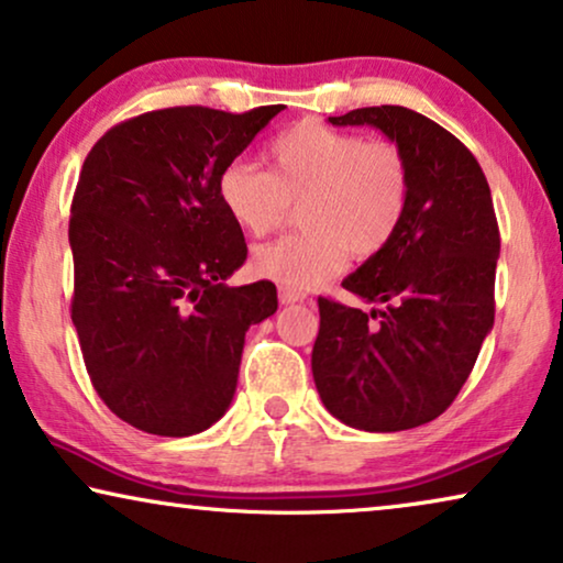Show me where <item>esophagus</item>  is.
Returning <instances> with one entry per match:
<instances>
[{"label": "esophagus", "mask_w": 563, "mask_h": 563, "mask_svg": "<svg viewBox=\"0 0 563 563\" xmlns=\"http://www.w3.org/2000/svg\"><path fill=\"white\" fill-rule=\"evenodd\" d=\"M307 295L299 289H291V287H279V302L282 305H295V302H305Z\"/></svg>", "instance_id": "obj_1"}]
</instances>
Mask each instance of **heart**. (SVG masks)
Returning <instances> with one entry per match:
<instances>
[{
  "label": "heart",
  "mask_w": 563,
  "mask_h": 563,
  "mask_svg": "<svg viewBox=\"0 0 563 563\" xmlns=\"http://www.w3.org/2000/svg\"><path fill=\"white\" fill-rule=\"evenodd\" d=\"M268 172L233 158L218 174V199L243 233L266 235L299 205L307 230L253 251V272L282 287L312 289L349 264L351 249H387L410 205V166L391 141L297 122L266 148Z\"/></svg>",
  "instance_id": "obj_1"
}]
</instances>
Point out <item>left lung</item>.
Instances as JSON below:
<instances>
[{"mask_svg": "<svg viewBox=\"0 0 563 563\" xmlns=\"http://www.w3.org/2000/svg\"><path fill=\"white\" fill-rule=\"evenodd\" d=\"M333 125L382 130L410 166V205L387 249L343 287L364 312L320 297L312 376L325 410L368 433L435 420L472 374L495 325L499 230L489 184L472 151L426 114L361 107Z\"/></svg>", "mask_w": 563, "mask_h": 563, "instance_id": "8db88e82", "label": "left lung"}]
</instances>
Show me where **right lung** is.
Segmentation results:
<instances>
[{"instance_id":"right-lung-1","label":"right lung","mask_w":563,"mask_h":563,"mask_svg":"<svg viewBox=\"0 0 563 563\" xmlns=\"http://www.w3.org/2000/svg\"><path fill=\"white\" fill-rule=\"evenodd\" d=\"M279 112H145L84 161L68 222L71 320L97 395L143 433L184 438L218 422L245 330L279 307L272 282L225 284L249 249L218 199L220 168Z\"/></svg>"}]
</instances>
